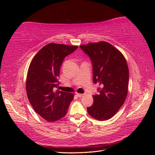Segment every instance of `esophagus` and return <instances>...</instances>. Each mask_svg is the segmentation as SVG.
Instances as JSON below:
<instances>
[{
	"label": "esophagus",
	"mask_w": 155,
	"mask_h": 155,
	"mask_svg": "<svg viewBox=\"0 0 155 155\" xmlns=\"http://www.w3.org/2000/svg\"><path fill=\"white\" fill-rule=\"evenodd\" d=\"M76 96H77L78 97H81L83 96V94H78V93H77V94H76Z\"/></svg>",
	"instance_id": "esophagus-1"
}]
</instances>
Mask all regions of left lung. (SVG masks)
<instances>
[{
  "mask_svg": "<svg viewBox=\"0 0 155 155\" xmlns=\"http://www.w3.org/2000/svg\"><path fill=\"white\" fill-rule=\"evenodd\" d=\"M80 48L91 61L93 83H98V94L93 95L94 104L87 107L94 118H111L122 106L128 92L129 69L119 50L107 42L91 43Z\"/></svg>",
  "mask_w": 155,
  "mask_h": 155,
  "instance_id": "8db88e82",
  "label": "left lung"
}]
</instances>
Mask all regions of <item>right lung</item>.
<instances>
[{
    "label": "right lung",
    "mask_w": 155,
    "mask_h": 155,
    "mask_svg": "<svg viewBox=\"0 0 155 155\" xmlns=\"http://www.w3.org/2000/svg\"><path fill=\"white\" fill-rule=\"evenodd\" d=\"M78 46L50 43L37 53L30 64L26 92L30 104L42 118L50 122L66 115L73 94L56 91L63 60Z\"/></svg>",
    "instance_id": "obj_1"
}]
</instances>
